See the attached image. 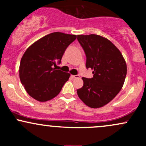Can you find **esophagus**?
Instances as JSON below:
<instances>
[{"mask_svg": "<svg viewBox=\"0 0 146 146\" xmlns=\"http://www.w3.org/2000/svg\"><path fill=\"white\" fill-rule=\"evenodd\" d=\"M71 78L73 79H76L80 78V75H71Z\"/></svg>", "mask_w": 146, "mask_h": 146, "instance_id": "1", "label": "esophagus"}]
</instances>
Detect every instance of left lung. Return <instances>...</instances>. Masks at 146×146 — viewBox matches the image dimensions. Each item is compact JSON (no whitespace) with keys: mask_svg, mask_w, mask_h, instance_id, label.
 Here are the masks:
<instances>
[{"mask_svg":"<svg viewBox=\"0 0 146 146\" xmlns=\"http://www.w3.org/2000/svg\"><path fill=\"white\" fill-rule=\"evenodd\" d=\"M78 40L86 54V67L93 69V77H83L84 85L77 93L86 106L100 108L121 90L127 73L126 63L119 50L104 37L79 35Z\"/></svg>","mask_w":146,"mask_h":146,"instance_id":"left-lung-1","label":"left lung"}]
</instances>
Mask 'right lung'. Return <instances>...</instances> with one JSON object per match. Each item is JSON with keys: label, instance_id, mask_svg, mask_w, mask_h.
Listing matches in <instances>:
<instances>
[{"label": "right lung", "instance_id": "obj_1", "mask_svg": "<svg viewBox=\"0 0 146 146\" xmlns=\"http://www.w3.org/2000/svg\"><path fill=\"white\" fill-rule=\"evenodd\" d=\"M76 37L61 32L51 33L26 50L20 63L19 75L22 84L31 98L44 102L59 94L70 74L57 70L56 63H61L66 48Z\"/></svg>", "mask_w": 146, "mask_h": 146}]
</instances>
